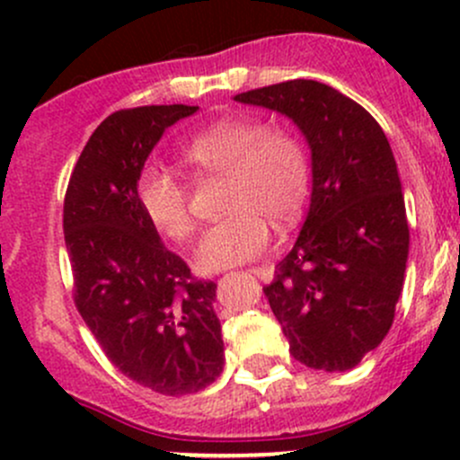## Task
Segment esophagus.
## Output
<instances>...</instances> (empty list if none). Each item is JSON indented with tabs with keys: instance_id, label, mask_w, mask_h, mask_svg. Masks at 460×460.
I'll list each match as a JSON object with an SVG mask.
<instances>
[{
	"instance_id": "34e87169",
	"label": "esophagus",
	"mask_w": 460,
	"mask_h": 460,
	"mask_svg": "<svg viewBox=\"0 0 460 460\" xmlns=\"http://www.w3.org/2000/svg\"><path fill=\"white\" fill-rule=\"evenodd\" d=\"M249 271L253 273V276H258V278H267V271H264V267H253V269H249Z\"/></svg>"
}]
</instances>
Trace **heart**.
<instances>
[{"instance_id": "heart-1", "label": "heart", "mask_w": 460, "mask_h": 460, "mask_svg": "<svg viewBox=\"0 0 460 460\" xmlns=\"http://www.w3.org/2000/svg\"><path fill=\"white\" fill-rule=\"evenodd\" d=\"M182 155L198 173L226 175L229 216L202 234L196 264L220 271L258 258L271 240L269 220L287 226L298 220L312 189V166L303 142L260 119H229L198 133ZM136 196L153 229L173 243L196 231L187 184L166 166H144Z\"/></svg>"}]
</instances>
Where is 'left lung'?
<instances>
[{
    "label": "left lung",
    "mask_w": 460,
    "mask_h": 460,
    "mask_svg": "<svg viewBox=\"0 0 460 460\" xmlns=\"http://www.w3.org/2000/svg\"><path fill=\"white\" fill-rule=\"evenodd\" d=\"M294 119L312 146V207L264 287L298 363L356 367L387 336L410 252L392 146L372 115L336 88L289 80L235 95Z\"/></svg>",
    "instance_id": "left-lung-1"
}]
</instances>
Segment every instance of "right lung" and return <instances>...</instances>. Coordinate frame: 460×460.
Listing matches in <instances>:
<instances>
[{
	"instance_id": "1",
	"label": "right lung",
	"mask_w": 460,
	"mask_h": 460,
	"mask_svg": "<svg viewBox=\"0 0 460 460\" xmlns=\"http://www.w3.org/2000/svg\"><path fill=\"white\" fill-rule=\"evenodd\" d=\"M198 106H137L111 113L88 137L64 196L73 300L106 358L164 396L211 385L225 365L216 282L198 280L160 243L136 180L166 127Z\"/></svg>"
}]
</instances>
